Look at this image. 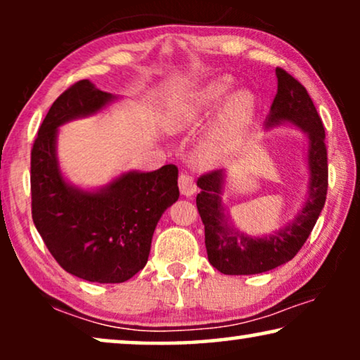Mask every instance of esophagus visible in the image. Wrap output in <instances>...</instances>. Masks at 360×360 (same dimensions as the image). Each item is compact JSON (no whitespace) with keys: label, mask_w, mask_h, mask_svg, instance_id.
<instances>
[{"label":"esophagus","mask_w":360,"mask_h":360,"mask_svg":"<svg viewBox=\"0 0 360 360\" xmlns=\"http://www.w3.org/2000/svg\"><path fill=\"white\" fill-rule=\"evenodd\" d=\"M179 186H180L181 195H185V196L195 195V191H196V184H195L193 176H191L190 174H186V172H181V174L179 175Z\"/></svg>","instance_id":"1"}]
</instances>
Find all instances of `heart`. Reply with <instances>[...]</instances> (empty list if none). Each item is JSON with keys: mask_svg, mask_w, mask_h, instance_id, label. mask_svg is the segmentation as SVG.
<instances>
[{"mask_svg": "<svg viewBox=\"0 0 360 360\" xmlns=\"http://www.w3.org/2000/svg\"><path fill=\"white\" fill-rule=\"evenodd\" d=\"M233 91L231 77H219L181 98L170 108L167 122L174 131L193 129L200 126L221 103L226 101L218 120L201 141V157L216 162L228 155L243 139L254 115V98L249 91Z\"/></svg>", "mask_w": 360, "mask_h": 360, "instance_id": "heart-1", "label": "heart"}]
</instances>
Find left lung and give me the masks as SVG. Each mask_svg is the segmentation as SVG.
Here are the masks:
<instances>
[{"instance_id":"left-lung-1","label":"left lung","mask_w":360,"mask_h":360,"mask_svg":"<svg viewBox=\"0 0 360 360\" xmlns=\"http://www.w3.org/2000/svg\"><path fill=\"white\" fill-rule=\"evenodd\" d=\"M277 95L270 106L267 126L282 121L293 122L308 134L309 198L288 226L267 238H249L233 229L221 205L223 170H210L200 175L196 185V208L205 224V244L208 260L226 275L262 274L292 260L307 243L316 224L328 193V152L324 127L307 88L283 68L277 67Z\"/></svg>"}]
</instances>
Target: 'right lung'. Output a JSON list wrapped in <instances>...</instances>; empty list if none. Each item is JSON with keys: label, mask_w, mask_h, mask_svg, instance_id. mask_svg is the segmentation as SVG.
I'll return each mask as SVG.
<instances>
[{"label": "right lung", "mask_w": 360, "mask_h": 360, "mask_svg": "<svg viewBox=\"0 0 360 360\" xmlns=\"http://www.w3.org/2000/svg\"><path fill=\"white\" fill-rule=\"evenodd\" d=\"M111 100L88 80L73 83L53 101L31 150L34 224L63 270L96 283L126 282L144 269L155 226L180 196L174 164L131 172L100 191L67 185L56 157L57 127Z\"/></svg>", "instance_id": "1"}]
</instances>
